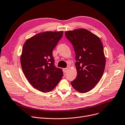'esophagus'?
I'll use <instances>...</instances> for the list:
<instances>
[{
	"label": "esophagus",
	"instance_id": "1",
	"mask_svg": "<svg viewBox=\"0 0 125 125\" xmlns=\"http://www.w3.org/2000/svg\"><path fill=\"white\" fill-rule=\"evenodd\" d=\"M68 68H63V71L64 73H66L68 71Z\"/></svg>",
	"mask_w": 125,
	"mask_h": 125
}]
</instances>
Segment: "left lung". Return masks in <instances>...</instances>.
<instances>
[{"mask_svg": "<svg viewBox=\"0 0 125 125\" xmlns=\"http://www.w3.org/2000/svg\"><path fill=\"white\" fill-rule=\"evenodd\" d=\"M65 35L76 54L77 75L71 84L77 91L88 92L99 82L104 73L106 58L103 44L97 36L83 28L66 31Z\"/></svg>", "mask_w": 125, "mask_h": 125, "instance_id": "left-lung-1", "label": "left lung"}]
</instances>
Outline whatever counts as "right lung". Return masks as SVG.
I'll return each instance as SVG.
<instances>
[{
  "instance_id": "right-lung-1",
  "label": "right lung",
  "mask_w": 125,
  "mask_h": 125,
  "mask_svg": "<svg viewBox=\"0 0 125 125\" xmlns=\"http://www.w3.org/2000/svg\"><path fill=\"white\" fill-rule=\"evenodd\" d=\"M62 31L37 34L25 42L20 57L22 71L30 84L42 92L53 90L63 76L55 66L53 50L63 36Z\"/></svg>"
}]
</instances>
